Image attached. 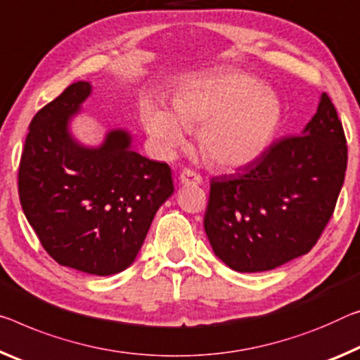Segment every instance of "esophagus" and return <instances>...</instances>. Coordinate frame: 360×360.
Listing matches in <instances>:
<instances>
[{"label": "esophagus", "mask_w": 360, "mask_h": 360, "mask_svg": "<svg viewBox=\"0 0 360 360\" xmlns=\"http://www.w3.org/2000/svg\"><path fill=\"white\" fill-rule=\"evenodd\" d=\"M179 182L182 186H198L202 184V176L197 171L192 169H182L179 174Z\"/></svg>", "instance_id": "1"}]
</instances>
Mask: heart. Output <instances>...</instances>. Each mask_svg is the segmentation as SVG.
I'll return each instance as SVG.
<instances>
[{"mask_svg":"<svg viewBox=\"0 0 360 360\" xmlns=\"http://www.w3.org/2000/svg\"><path fill=\"white\" fill-rule=\"evenodd\" d=\"M171 102L174 114L150 99L141 102V122L152 141L171 152L184 142V128H200L205 158L224 169L256 162L271 146L282 118L276 93L238 70L189 79Z\"/></svg>","mask_w":360,"mask_h":360,"instance_id":"1","label":"heart"}]
</instances>
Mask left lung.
I'll return each mask as SVG.
<instances>
[{"mask_svg":"<svg viewBox=\"0 0 360 360\" xmlns=\"http://www.w3.org/2000/svg\"><path fill=\"white\" fill-rule=\"evenodd\" d=\"M346 165L343 124L323 93L303 134L211 179L203 226L214 255L237 272H262L309 253L332 218Z\"/></svg>","mask_w":360,"mask_h":360,"instance_id":"1","label":"left lung"}]
</instances>
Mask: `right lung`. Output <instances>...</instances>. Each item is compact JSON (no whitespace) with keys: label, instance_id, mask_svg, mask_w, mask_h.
Returning <instances> with one entry per match:
<instances>
[{"label":"right lung","instance_id":"right-lung-1","mask_svg":"<svg viewBox=\"0 0 360 360\" xmlns=\"http://www.w3.org/2000/svg\"><path fill=\"white\" fill-rule=\"evenodd\" d=\"M91 94L77 82L33 117L19 165L25 218L60 266L112 276L133 264L153 216L173 193L167 163L131 150V136L110 131L84 147L68 122Z\"/></svg>","mask_w":360,"mask_h":360}]
</instances>
